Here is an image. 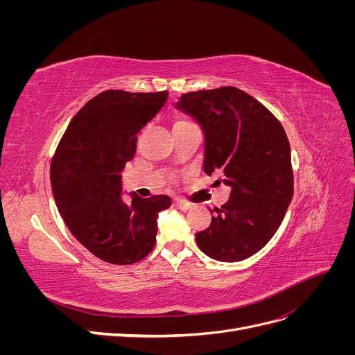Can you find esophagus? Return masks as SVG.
I'll use <instances>...</instances> for the list:
<instances>
[{"label": "esophagus", "instance_id": "1", "mask_svg": "<svg viewBox=\"0 0 355 355\" xmlns=\"http://www.w3.org/2000/svg\"><path fill=\"white\" fill-rule=\"evenodd\" d=\"M175 206H176L179 210H189V209L192 207V204H191V202H187V201H184V200H180V198H176V200H175Z\"/></svg>", "mask_w": 355, "mask_h": 355}]
</instances>
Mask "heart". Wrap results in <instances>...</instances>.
Here are the masks:
<instances>
[{
    "label": "heart",
    "mask_w": 355,
    "mask_h": 355,
    "mask_svg": "<svg viewBox=\"0 0 355 355\" xmlns=\"http://www.w3.org/2000/svg\"><path fill=\"white\" fill-rule=\"evenodd\" d=\"M178 123H182V121H178Z\"/></svg>",
    "instance_id": "1"
}]
</instances>
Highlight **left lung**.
I'll return each mask as SVG.
<instances>
[{
	"label": "left lung",
	"instance_id": "8db88e82",
	"mask_svg": "<svg viewBox=\"0 0 355 355\" xmlns=\"http://www.w3.org/2000/svg\"><path fill=\"white\" fill-rule=\"evenodd\" d=\"M176 105L202 128L204 171L222 175L231 187L230 200L214 209L196 241L214 261H244L274 237L293 198L284 128L261 102L231 85L185 93Z\"/></svg>",
	"mask_w": 355,
	"mask_h": 355
}]
</instances>
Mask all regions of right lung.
Here are the masks:
<instances>
[{"mask_svg":"<svg viewBox=\"0 0 355 355\" xmlns=\"http://www.w3.org/2000/svg\"><path fill=\"white\" fill-rule=\"evenodd\" d=\"M168 92L106 90L71 120L51 161V191L62 219L85 249L114 265L151 253L158 213L168 196L123 200L121 171L136 153L137 133L163 108Z\"/></svg>","mask_w":355,"mask_h":355,"instance_id":"right-lung-1","label":"right lung"}]
</instances>
